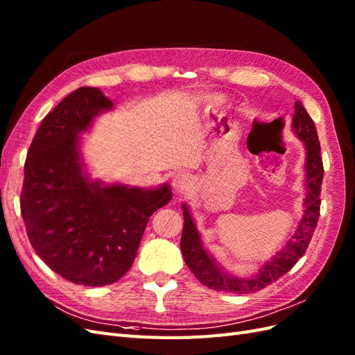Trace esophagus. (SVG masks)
Here are the masks:
<instances>
[{"label":"esophagus","instance_id":"34e87169","mask_svg":"<svg viewBox=\"0 0 355 355\" xmlns=\"http://www.w3.org/2000/svg\"><path fill=\"white\" fill-rule=\"evenodd\" d=\"M191 178L189 177V174H186V172H181V174H177L175 178H174V189L177 191H181L189 187Z\"/></svg>","mask_w":355,"mask_h":355}]
</instances>
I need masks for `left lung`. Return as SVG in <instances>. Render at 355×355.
Here are the masks:
<instances>
[{
    "instance_id": "obj_1",
    "label": "left lung",
    "mask_w": 355,
    "mask_h": 355,
    "mask_svg": "<svg viewBox=\"0 0 355 355\" xmlns=\"http://www.w3.org/2000/svg\"><path fill=\"white\" fill-rule=\"evenodd\" d=\"M293 132L303 141L306 150L305 159V189L306 196L303 199V216L299 221L297 229L287 244L278 251L270 260L265 261L254 275L248 278L232 275L226 269H223L217 260L212 257L208 250L202 242L200 234L196 227V223L191 217L189 207L183 204V235H181V252L186 265L195 273V277L202 284L223 293H235V295H247V293H254L261 288L268 287L273 281L287 273L293 266L296 265L297 260L305 254L309 245L313 230L317 227L320 217V193L322 183V159L320 155V141L317 135V129L311 116L305 107L302 105L300 101L295 104V114H293Z\"/></svg>"
}]
</instances>
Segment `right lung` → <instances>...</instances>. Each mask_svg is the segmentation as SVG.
<instances>
[{
	"instance_id": "right-lung-1",
	"label": "right lung",
	"mask_w": 355,
	"mask_h": 355,
	"mask_svg": "<svg viewBox=\"0 0 355 355\" xmlns=\"http://www.w3.org/2000/svg\"><path fill=\"white\" fill-rule=\"evenodd\" d=\"M113 107L98 87H80L60 101L28 150L20 193L37 254L60 277L89 287L125 275L151 214L172 198L168 183L146 189L90 178L80 135Z\"/></svg>"
}]
</instances>
